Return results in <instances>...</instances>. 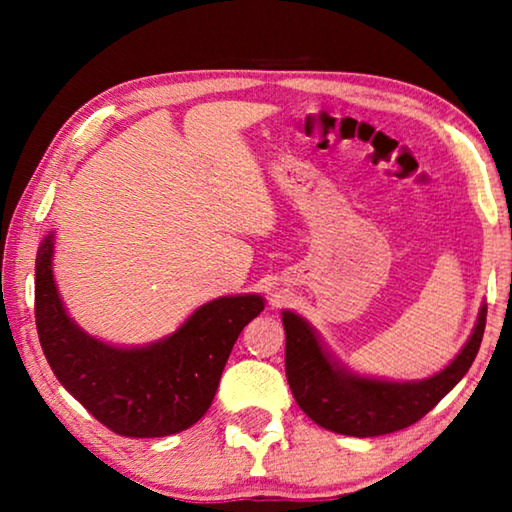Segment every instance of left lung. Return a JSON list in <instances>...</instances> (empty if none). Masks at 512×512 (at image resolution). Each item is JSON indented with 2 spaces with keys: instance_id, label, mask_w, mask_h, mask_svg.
<instances>
[{
  "instance_id": "1",
  "label": "left lung",
  "mask_w": 512,
  "mask_h": 512,
  "mask_svg": "<svg viewBox=\"0 0 512 512\" xmlns=\"http://www.w3.org/2000/svg\"><path fill=\"white\" fill-rule=\"evenodd\" d=\"M485 314L488 307L483 305L470 341L438 375L420 381H386L359 377L345 370L341 363L329 357L307 320L293 311H284L282 323L287 332L284 366H287L291 393L311 420L343 436L372 438L411 427L470 370L481 348Z\"/></svg>"
}]
</instances>
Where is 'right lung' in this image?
<instances>
[{
	"label": "right lung",
	"mask_w": 512,
	"mask_h": 512,
	"mask_svg": "<svg viewBox=\"0 0 512 512\" xmlns=\"http://www.w3.org/2000/svg\"><path fill=\"white\" fill-rule=\"evenodd\" d=\"M51 257L54 235H47L36 257V327L60 384L119 436L162 438L201 420L232 345L264 309V298L255 293L216 298L167 339L144 348H115L88 336L67 316Z\"/></svg>",
	"instance_id": "right-lung-1"
}]
</instances>
